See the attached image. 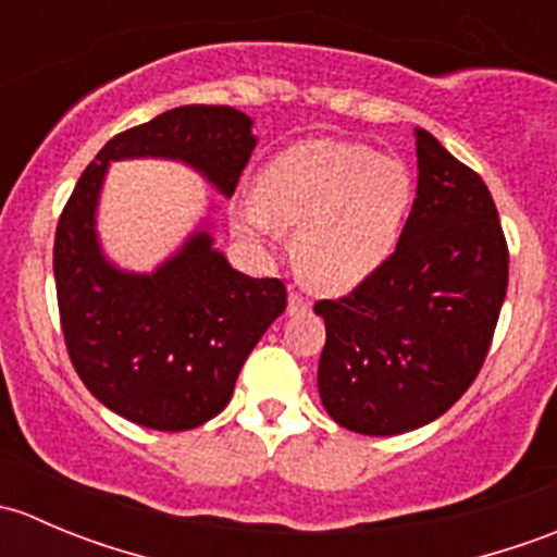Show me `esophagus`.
I'll use <instances>...</instances> for the list:
<instances>
[{
    "instance_id": "obj_1",
    "label": "esophagus",
    "mask_w": 557,
    "mask_h": 557,
    "mask_svg": "<svg viewBox=\"0 0 557 557\" xmlns=\"http://www.w3.org/2000/svg\"><path fill=\"white\" fill-rule=\"evenodd\" d=\"M307 310H310V299H307V296L301 294V290L290 288V294H288V312H307Z\"/></svg>"
}]
</instances>
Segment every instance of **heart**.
I'll return each mask as SVG.
<instances>
[{"label": "heart", "mask_w": 557, "mask_h": 557, "mask_svg": "<svg viewBox=\"0 0 557 557\" xmlns=\"http://www.w3.org/2000/svg\"><path fill=\"white\" fill-rule=\"evenodd\" d=\"M414 205V177L396 156L361 143L310 139L274 156L239 207L234 228L267 243L296 228L294 261L320 290L342 294L367 283L398 250Z\"/></svg>", "instance_id": "heart-1"}]
</instances>
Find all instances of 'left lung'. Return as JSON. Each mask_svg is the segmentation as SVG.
Segmentation results:
<instances>
[{"label":"left lung","mask_w":557,"mask_h":557,"mask_svg":"<svg viewBox=\"0 0 557 557\" xmlns=\"http://www.w3.org/2000/svg\"><path fill=\"white\" fill-rule=\"evenodd\" d=\"M418 137V196L391 261L342 299H320L318 391L347 431L393 436L431 423L469 391L491 350L509 247L487 185Z\"/></svg>","instance_id":"left-lung-1"}]
</instances>
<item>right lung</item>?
I'll list each match as a JSON object with an SVG mask.
<instances>
[{"instance_id": "right-lung-1", "label": "right lung", "mask_w": 557, "mask_h": 557, "mask_svg": "<svg viewBox=\"0 0 557 557\" xmlns=\"http://www.w3.org/2000/svg\"><path fill=\"white\" fill-rule=\"evenodd\" d=\"M250 117L226 104H185L115 134L86 166L55 226L61 334L83 385L121 418L188 431L228 404L245 358L288 305L283 280H252L194 234L153 274L110 267L94 232L107 164L161 156L232 196L250 161Z\"/></svg>"}]
</instances>
